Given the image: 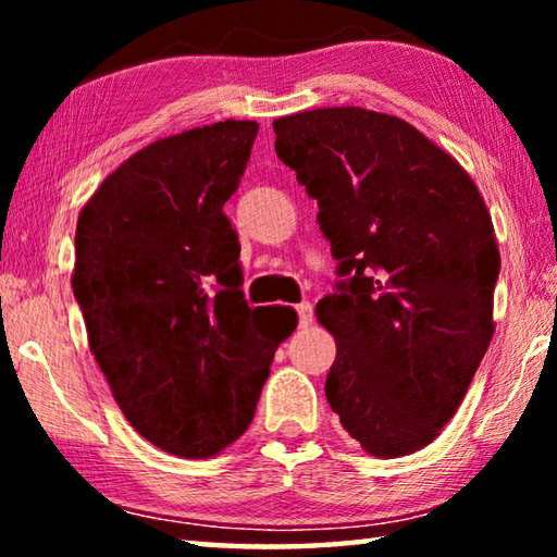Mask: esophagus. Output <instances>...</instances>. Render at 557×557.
Returning a JSON list of instances; mask_svg holds the SVG:
<instances>
[{
    "label": "esophagus",
    "mask_w": 557,
    "mask_h": 557,
    "mask_svg": "<svg viewBox=\"0 0 557 557\" xmlns=\"http://www.w3.org/2000/svg\"><path fill=\"white\" fill-rule=\"evenodd\" d=\"M297 314H299V326L305 329L314 322V309L309 301H301V305H297Z\"/></svg>",
    "instance_id": "esophagus-1"
}]
</instances>
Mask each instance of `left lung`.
<instances>
[{
  "label": "left lung",
  "instance_id": "obj_1",
  "mask_svg": "<svg viewBox=\"0 0 557 557\" xmlns=\"http://www.w3.org/2000/svg\"><path fill=\"white\" fill-rule=\"evenodd\" d=\"M338 260L317 319L336 338L326 400L369 455L428 447L494 336L492 215L455 157L408 122L319 108L272 122Z\"/></svg>",
  "mask_w": 557,
  "mask_h": 557
}]
</instances>
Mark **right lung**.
Here are the masks:
<instances>
[{
    "label": "right lung",
    "mask_w": 557,
    "mask_h": 557,
    "mask_svg": "<svg viewBox=\"0 0 557 557\" xmlns=\"http://www.w3.org/2000/svg\"><path fill=\"white\" fill-rule=\"evenodd\" d=\"M258 122L157 139L122 162L75 225L73 295L120 410L169 455L206 459L248 430L289 307H248L223 203Z\"/></svg>",
    "instance_id": "obj_1"
}]
</instances>
